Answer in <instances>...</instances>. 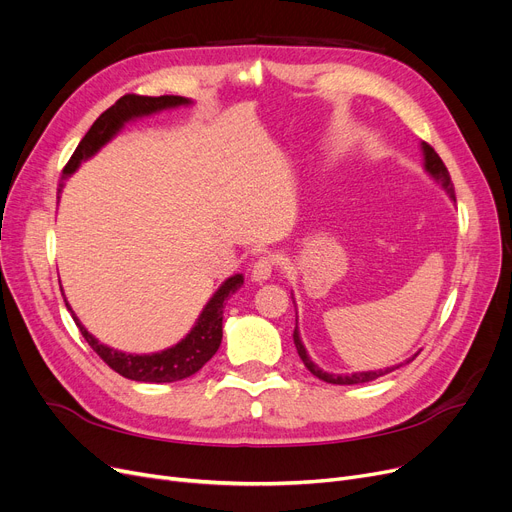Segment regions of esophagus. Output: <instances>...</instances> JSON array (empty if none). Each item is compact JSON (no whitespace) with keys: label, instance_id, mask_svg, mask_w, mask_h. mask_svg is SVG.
Masks as SVG:
<instances>
[{"label":"esophagus","instance_id":"34e87169","mask_svg":"<svg viewBox=\"0 0 512 512\" xmlns=\"http://www.w3.org/2000/svg\"><path fill=\"white\" fill-rule=\"evenodd\" d=\"M274 265H276V257H274V255H263V257H259V259L253 263V268H251V280H253V282H265V280H270V276H272V272H274Z\"/></svg>","mask_w":512,"mask_h":512}]
</instances>
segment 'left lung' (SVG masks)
<instances>
[{
	"instance_id": "left-lung-1",
	"label": "left lung",
	"mask_w": 512,
	"mask_h": 512,
	"mask_svg": "<svg viewBox=\"0 0 512 512\" xmlns=\"http://www.w3.org/2000/svg\"><path fill=\"white\" fill-rule=\"evenodd\" d=\"M420 148H422V154H425V169H427V173L433 177V180H437V182L441 184V188L446 190L448 196L456 203L454 184H452V177H450V173H448V167L443 165V161L439 159V154H437L427 142H422ZM293 341H295L297 353H299V358L303 360L305 368H307L311 374H314V376H318L320 381H326V383H330V385H360V383H370V381H374V379H379V376L389 374L391 370L399 368V366H393V368H385V370H368V372H353V374H330V372H324L322 368H318L314 362H311V358H309L305 347H303V343H301L299 328H297V326H295V332H293ZM416 355H418V353H416ZM416 355H412V360L416 358ZM412 360H408V362H412Z\"/></svg>"
}]
</instances>
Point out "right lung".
<instances>
[{
  "instance_id": "right-lung-1",
  "label": "right lung",
  "mask_w": 512,
  "mask_h": 512,
  "mask_svg": "<svg viewBox=\"0 0 512 512\" xmlns=\"http://www.w3.org/2000/svg\"><path fill=\"white\" fill-rule=\"evenodd\" d=\"M188 104H192V100L182 98V96L150 98V96L127 94V96L119 98L113 106L104 110V113L94 121L90 131L85 133V138L79 142L71 161L66 163L64 171H62V180H66L71 173H75L77 167L81 165V161H87L90 157H94V154L106 142L113 140L127 121L159 113V110H165V108H177V106H188ZM62 180H60V190L64 186ZM242 282H244L242 274L230 276L224 284L217 288L215 295L203 307L201 316H198L192 330L180 343L165 349V351L148 353V355L123 353V351L102 345L94 335H90V332L85 330V326L73 314V309L69 303H66V299H64V303L73 314V320H75L77 328L81 330L83 339L90 343V347L115 372L125 376V379L140 381V383H173V381L188 379V376L201 370L213 358L215 351L219 349L221 337H224V332H221V322H224V303L228 301L230 295H234L238 291Z\"/></svg>"
}]
</instances>
